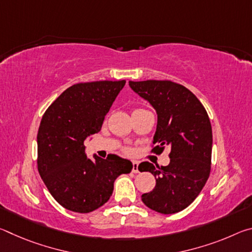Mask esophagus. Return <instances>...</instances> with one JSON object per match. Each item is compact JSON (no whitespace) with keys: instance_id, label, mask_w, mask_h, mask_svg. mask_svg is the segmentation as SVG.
<instances>
[{"instance_id":"1","label":"esophagus","mask_w":252,"mask_h":252,"mask_svg":"<svg viewBox=\"0 0 252 252\" xmlns=\"http://www.w3.org/2000/svg\"><path fill=\"white\" fill-rule=\"evenodd\" d=\"M132 172H134V173L139 172V163L136 161L132 162Z\"/></svg>"}]
</instances>
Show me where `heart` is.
<instances>
[{
	"label": "heart",
	"instance_id": "b5f03b06",
	"mask_svg": "<svg viewBox=\"0 0 252 252\" xmlns=\"http://www.w3.org/2000/svg\"><path fill=\"white\" fill-rule=\"evenodd\" d=\"M139 110H143V109H136L135 111H139ZM123 151H125V153H130V152H131L130 149H127V148H126L125 150H123Z\"/></svg>",
	"mask_w": 252,
	"mask_h": 252
}]
</instances>
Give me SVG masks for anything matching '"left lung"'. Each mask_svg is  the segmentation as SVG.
I'll list each match as a JSON object with an SVG mask.
<instances>
[{
    "instance_id": "1",
    "label": "left lung",
    "mask_w": 252,
    "mask_h": 252,
    "mask_svg": "<svg viewBox=\"0 0 252 252\" xmlns=\"http://www.w3.org/2000/svg\"><path fill=\"white\" fill-rule=\"evenodd\" d=\"M129 84L157 110L151 152L160 155L167 146L171 149L167 167L140 163V171H149L157 178L155 189L143 193L141 199L157 212H179L193 202L210 174V119L198 97L182 84L169 80L129 81Z\"/></svg>"
}]
</instances>
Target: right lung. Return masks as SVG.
Returning <instances> with one entry per match:
<instances>
[{
    "label": "right lung",
    "instance_id": "add662e5",
    "mask_svg": "<svg viewBox=\"0 0 252 252\" xmlns=\"http://www.w3.org/2000/svg\"><path fill=\"white\" fill-rule=\"evenodd\" d=\"M126 80L72 85L51 104L37 131V170L46 188L67 210L88 213L108 201L114 180L132 163L116 155L91 161L84 140L101 130Z\"/></svg>",
    "mask_w": 252,
    "mask_h": 252
}]
</instances>
